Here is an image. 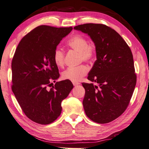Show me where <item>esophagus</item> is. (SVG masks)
<instances>
[{"instance_id": "34e87169", "label": "esophagus", "mask_w": 149, "mask_h": 149, "mask_svg": "<svg viewBox=\"0 0 149 149\" xmlns=\"http://www.w3.org/2000/svg\"><path fill=\"white\" fill-rule=\"evenodd\" d=\"M72 83H73V84H74V86H77V85H79V84H80L79 82H73Z\"/></svg>"}]
</instances>
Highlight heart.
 <instances>
[{"label": "heart", "mask_w": 149, "mask_h": 149, "mask_svg": "<svg viewBox=\"0 0 149 149\" xmlns=\"http://www.w3.org/2000/svg\"><path fill=\"white\" fill-rule=\"evenodd\" d=\"M67 45L72 49L79 53V60L81 62L85 61L91 62L96 56V47L93 43H89L88 40L81 35H75L68 41ZM53 60L56 65L62 67L64 65L65 54L62 49L56 48L53 53ZM88 72V67L85 65L75 67H69L64 70L62 77L64 80L72 82L80 81Z\"/></svg>", "instance_id": "1"}]
</instances>
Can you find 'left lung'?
Here are the masks:
<instances>
[{"label":"left lung","mask_w":149,"mask_h":149,"mask_svg":"<svg viewBox=\"0 0 149 149\" xmlns=\"http://www.w3.org/2000/svg\"><path fill=\"white\" fill-rule=\"evenodd\" d=\"M74 29L88 35L96 47V58L88 74L93 83H82L87 116L103 124L116 119L128 107L136 82L130 48L115 30L102 24L87 23Z\"/></svg>","instance_id":"1"}]
</instances>
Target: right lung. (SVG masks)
<instances>
[{"mask_svg": "<svg viewBox=\"0 0 149 149\" xmlns=\"http://www.w3.org/2000/svg\"><path fill=\"white\" fill-rule=\"evenodd\" d=\"M72 29L38 26L22 38L15 52L13 92L26 116L37 123L56 120L62 112V101L74 87L68 80L52 83L60 76L53 53Z\"/></svg>", "mask_w": 149, "mask_h": 149, "instance_id": "add662e5", "label": "right lung"}]
</instances>
